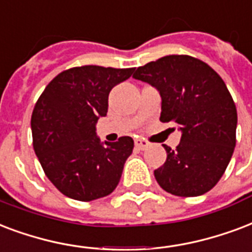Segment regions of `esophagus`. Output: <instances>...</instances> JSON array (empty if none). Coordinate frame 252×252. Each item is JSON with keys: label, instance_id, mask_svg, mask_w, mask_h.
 Listing matches in <instances>:
<instances>
[{"label": "esophagus", "instance_id": "esophagus-1", "mask_svg": "<svg viewBox=\"0 0 252 252\" xmlns=\"http://www.w3.org/2000/svg\"><path fill=\"white\" fill-rule=\"evenodd\" d=\"M134 145H136V148H139V149H145L149 145V143L145 139H136L134 140Z\"/></svg>", "mask_w": 252, "mask_h": 252}]
</instances>
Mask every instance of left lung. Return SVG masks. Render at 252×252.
Instances as JSON below:
<instances>
[{"instance_id": "obj_1", "label": "left lung", "mask_w": 252, "mask_h": 252, "mask_svg": "<svg viewBox=\"0 0 252 252\" xmlns=\"http://www.w3.org/2000/svg\"><path fill=\"white\" fill-rule=\"evenodd\" d=\"M134 79L158 90L162 123H177L181 141L155 170L173 195L197 197L223 176L237 143V108L226 84L207 63L190 55H168L139 67Z\"/></svg>"}]
</instances>
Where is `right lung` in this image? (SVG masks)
<instances>
[{"label": "right lung", "instance_id": "obj_1", "mask_svg": "<svg viewBox=\"0 0 252 252\" xmlns=\"http://www.w3.org/2000/svg\"><path fill=\"white\" fill-rule=\"evenodd\" d=\"M133 68L72 67L58 74L32 115V147L43 172L62 194L88 202L116 189L133 140L101 144L96 123L108 111V95Z\"/></svg>", "mask_w": 252, "mask_h": 252}]
</instances>
